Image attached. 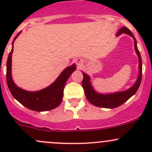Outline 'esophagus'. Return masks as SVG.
<instances>
[{
    "instance_id": "34e87169",
    "label": "esophagus",
    "mask_w": 152,
    "mask_h": 152,
    "mask_svg": "<svg viewBox=\"0 0 152 152\" xmlns=\"http://www.w3.org/2000/svg\"><path fill=\"white\" fill-rule=\"evenodd\" d=\"M76 65H78V66H80V65L82 64V60H81L80 59H77L76 60Z\"/></svg>"
}]
</instances>
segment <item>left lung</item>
Segmentation results:
<instances>
[{
	"label": "left lung",
	"instance_id": "1",
	"mask_svg": "<svg viewBox=\"0 0 152 152\" xmlns=\"http://www.w3.org/2000/svg\"><path fill=\"white\" fill-rule=\"evenodd\" d=\"M127 34L129 36L132 37L134 41V49L136 50L137 56L139 59V76L137 81L134 83V85L127 90L122 92H118L115 93H111V94H101L98 93L93 90L91 84H90V77L87 74L82 72L83 73V80H82V87L85 90V94L87 100L92 104L96 106V107H103V108H115L123 104L124 102H126L129 99L132 97L133 95L135 94L137 90H138L140 87V82L142 79V59L140 56V53L139 52L137 47V41L135 37L132 33L131 31L126 27H123L119 30L117 33V36L122 34Z\"/></svg>",
	"mask_w": 152,
	"mask_h": 152
}]
</instances>
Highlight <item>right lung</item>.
I'll use <instances>...</instances> for the list:
<instances>
[{
	"label": "right lung",
	"instance_id": "obj_1",
	"mask_svg": "<svg viewBox=\"0 0 152 152\" xmlns=\"http://www.w3.org/2000/svg\"><path fill=\"white\" fill-rule=\"evenodd\" d=\"M20 32L14 38L12 48L9 54L7 62V82L11 93L16 100L29 110L37 112L48 111L56 108L61 104L63 97V90L67 80L71 73L76 70L75 64L67 67L61 73L56 80L50 86L39 90L30 92L20 88L14 83L12 78V54L13 52V44Z\"/></svg>",
	"mask_w": 152,
	"mask_h": 152
}]
</instances>
